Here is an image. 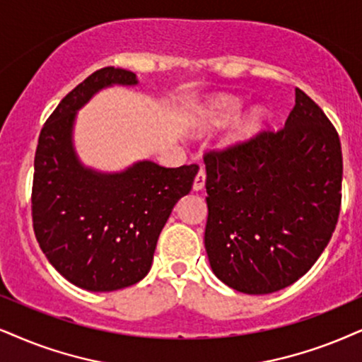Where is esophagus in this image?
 <instances>
[{"instance_id":"34e87169","label":"esophagus","mask_w":362,"mask_h":362,"mask_svg":"<svg viewBox=\"0 0 362 362\" xmlns=\"http://www.w3.org/2000/svg\"><path fill=\"white\" fill-rule=\"evenodd\" d=\"M205 170L204 168H200L199 170V173H197V177H195V180H194V190H202L204 187H205Z\"/></svg>"}]
</instances>
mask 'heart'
<instances>
[{
	"label": "heart",
	"instance_id": "b5f03b06",
	"mask_svg": "<svg viewBox=\"0 0 362 362\" xmlns=\"http://www.w3.org/2000/svg\"><path fill=\"white\" fill-rule=\"evenodd\" d=\"M240 108L242 102L239 98L230 97V95L217 97L212 103H210L207 113H205V125L212 128H221L223 125H227L228 122L234 120L237 113L240 112ZM265 120H267V112H265L264 108H252L239 123H237L235 130L232 132V140H245L254 134H257L260 128L265 125Z\"/></svg>",
	"mask_w": 362,
	"mask_h": 362
}]
</instances>
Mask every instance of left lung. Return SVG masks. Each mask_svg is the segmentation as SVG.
<instances>
[{
	"label": "left lung",
	"instance_id": "obj_1",
	"mask_svg": "<svg viewBox=\"0 0 362 362\" xmlns=\"http://www.w3.org/2000/svg\"><path fill=\"white\" fill-rule=\"evenodd\" d=\"M204 162V240L215 276L244 294H271L303 277L341 210V141L321 107L296 88L284 128L212 150Z\"/></svg>",
	"mask_w": 362,
	"mask_h": 362
}]
</instances>
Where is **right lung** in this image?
Returning a JSON list of instances; mask_svg holds the SVG:
<instances>
[{"label": "right lung", "instance_id": "add662e5", "mask_svg": "<svg viewBox=\"0 0 362 362\" xmlns=\"http://www.w3.org/2000/svg\"><path fill=\"white\" fill-rule=\"evenodd\" d=\"M136 83L135 73L122 68L91 73L54 108L36 147V240L49 264L86 291H118L147 276L160 232L199 172L195 163L165 168L141 160L103 173L80 162L73 147L76 112L107 86Z\"/></svg>", "mask_w": 362, "mask_h": 362}]
</instances>
